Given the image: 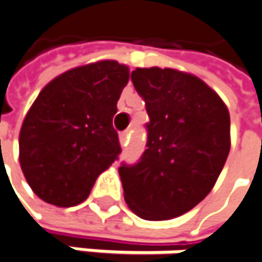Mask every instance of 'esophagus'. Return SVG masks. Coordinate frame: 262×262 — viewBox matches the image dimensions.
I'll list each match as a JSON object with an SVG mask.
<instances>
[{
  "mask_svg": "<svg viewBox=\"0 0 262 262\" xmlns=\"http://www.w3.org/2000/svg\"><path fill=\"white\" fill-rule=\"evenodd\" d=\"M127 139H129V133H127V132H123V133H120V136H118L120 145L121 146L127 145Z\"/></svg>",
  "mask_w": 262,
  "mask_h": 262,
  "instance_id": "34e87169",
  "label": "esophagus"
}]
</instances>
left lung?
I'll use <instances>...</instances> for the list:
<instances>
[{"instance_id": "8db88e82", "label": "left lung", "mask_w": 262, "mask_h": 262, "mask_svg": "<svg viewBox=\"0 0 262 262\" xmlns=\"http://www.w3.org/2000/svg\"><path fill=\"white\" fill-rule=\"evenodd\" d=\"M132 81L145 99L149 123L142 159L118 167L124 200L142 220H172L212 191L231 146L230 113L190 72L136 68Z\"/></svg>"}]
</instances>
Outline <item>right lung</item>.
Listing matches in <instances>:
<instances>
[{
  "label": "right lung",
  "mask_w": 262,
  "mask_h": 262,
  "mask_svg": "<svg viewBox=\"0 0 262 262\" xmlns=\"http://www.w3.org/2000/svg\"><path fill=\"white\" fill-rule=\"evenodd\" d=\"M124 63L105 59L54 77L19 133V162L31 190L59 208L80 205L120 154L113 117L129 83Z\"/></svg>",
  "instance_id": "obj_1"
}]
</instances>
